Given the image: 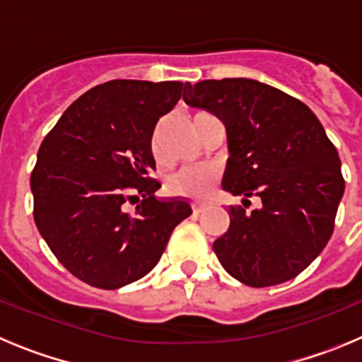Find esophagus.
<instances>
[{
	"instance_id": "34e87169",
	"label": "esophagus",
	"mask_w": 362,
	"mask_h": 362,
	"mask_svg": "<svg viewBox=\"0 0 362 362\" xmlns=\"http://www.w3.org/2000/svg\"><path fill=\"white\" fill-rule=\"evenodd\" d=\"M204 209H206V204H204V203H192V212L196 214V216H197V214L203 212Z\"/></svg>"
}]
</instances>
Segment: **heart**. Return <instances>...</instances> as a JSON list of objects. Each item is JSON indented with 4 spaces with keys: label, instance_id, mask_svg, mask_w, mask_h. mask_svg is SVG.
Returning <instances> with one entry per match:
<instances>
[{
    "label": "heart",
    "instance_id": "heart-1",
    "mask_svg": "<svg viewBox=\"0 0 362 362\" xmlns=\"http://www.w3.org/2000/svg\"><path fill=\"white\" fill-rule=\"evenodd\" d=\"M206 116V112H197L192 117V123H196ZM152 156L156 159H161V146H159V130H156L152 136ZM219 179V170L216 166H185L181 170L174 172L166 179V192L174 197H183V199L201 201L210 197Z\"/></svg>",
    "mask_w": 362,
    "mask_h": 362
}]
</instances>
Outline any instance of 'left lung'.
Wrapping results in <instances>:
<instances>
[{"label":"left lung","instance_id":"1","mask_svg":"<svg viewBox=\"0 0 362 362\" xmlns=\"http://www.w3.org/2000/svg\"><path fill=\"white\" fill-rule=\"evenodd\" d=\"M190 107L226 127L230 158L223 190L261 199L246 214L230 206V226L214 241L223 268L263 288L293 279L332 238L344 194L341 159L322 124L303 101L255 79L187 83Z\"/></svg>","mask_w":362,"mask_h":362}]
</instances>
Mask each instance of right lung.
<instances>
[{"label": "right lung", "instance_id": "right-lung-1", "mask_svg": "<svg viewBox=\"0 0 362 362\" xmlns=\"http://www.w3.org/2000/svg\"><path fill=\"white\" fill-rule=\"evenodd\" d=\"M181 81L114 79L78 98L47 134L30 175L34 221L66 270L116 290L161 259L192 214L187 199H156L152 134L185 90ZM142 201H139V197ZM138 203L136 214L124 203Z\"/></svg>", "mask_w": 362, "mask_h": 362}]
</instances>
